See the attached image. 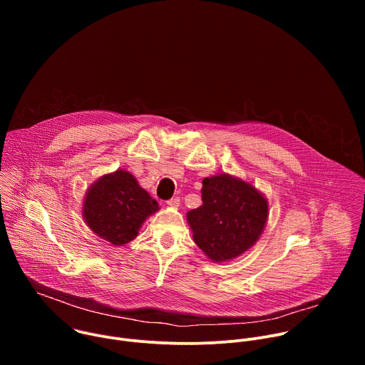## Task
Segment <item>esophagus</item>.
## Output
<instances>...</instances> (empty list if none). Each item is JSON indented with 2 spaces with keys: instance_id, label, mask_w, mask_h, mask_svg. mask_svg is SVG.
Here are the masks:
<instances>
[{
  "instance_id": "obj_1",
  "label": "esophagus",
  "mask_w": 365,
  "mask_h": 365,
  "mask_svg": "<svg viewBox=\"0 0 365 365\" xmlns=\"http://www.w3.org/2000/svg\"><path fill=\"white\" fill-rule=\"evenodd\" d=\"M168 205L172 206V207H178V206L180 205V197H179V196H175V197L169 199V200H168Z\"/></svg>"
}]
</instances>
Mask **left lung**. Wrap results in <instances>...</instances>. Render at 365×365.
Listing matches in <instances>:
<instances>
[{
  "mask_svg": "<svg viewBox=\"0 0 365 365\" xmlns=\"http://www.w3.org/2000/svg\"><path fill=\"white\" fill-rule=\"evenodd\" d=\"M202 205L187 212L196 245L214 262H227L255 244L269 205L251 185L228 175L202 180Z\"/></svg>",
  "mask_w": 365,
  "mask_h": 365,
  "instance_id": "obj_1",
  "label": "left lung"
}]
</instances>
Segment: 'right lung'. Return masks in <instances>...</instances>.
Wrapping results in <instances>:
<instances>
[{"label":"right lung","mask_w":365,"mask_h":365,"mask_svg":"<svg viewBox=\"0 0 365 365\" xmlns=\"http://www.w3.org/2000/svg\"><path fill=\"white\" fill-rule=\"evenodd\" d=\"M158 210V202L125 170L102 176L91 186L83 202L88 227L114 245L134 240L145 218Z\"/></svg>","instance_id":"obj_1"}]
</instances>
